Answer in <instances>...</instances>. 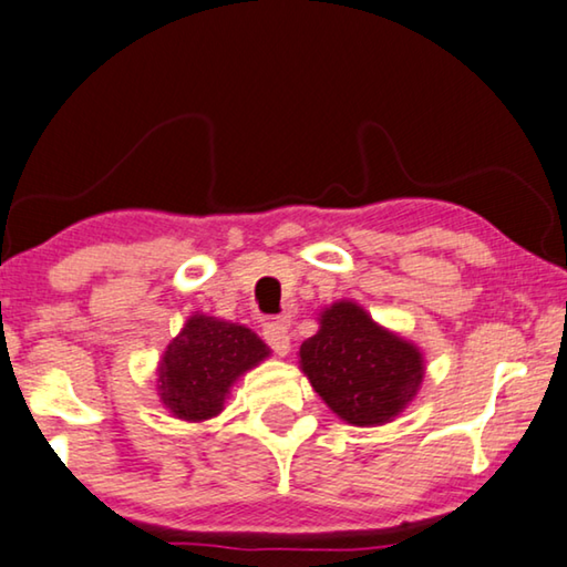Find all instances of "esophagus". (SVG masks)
I'll return each mask as SVG.
<instances>
[{
  "label": "esophagus",
  "instance_id": "obj_1",
  "mask_svg": "<svg viewBox=\"0 0 567 567\" xmlns=\"http://www.w3.org/2000/svg\"><path fill=\"white\" fill-rule=\"evenodd\" d=\"M265 340H267V344H270V348L280 354V358H285L287 352H290V330L285 328V324H267L265 328Z\"/></svg>",
  "mask_w": 567,
  "mask_h": 567
}]
</instances>
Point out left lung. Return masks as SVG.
Returning <instances> with one entry per match:
<instances>
[{"label": "left lung", "mask_w": 567, "mask_h": 567, "mask_svg": "<svg viewBox=\"0 0 567 567\" xmlns=\"http://www.w3.org/2000/svg\"><path fill=\"white\" fill-rule=\"evenodd\" d=\"M318 322L320 330L300 344V370L324 405L354 427L402 415L425 378L417 344L382 328L352 300L324 307Z\"/></svg>", "instance_id": "left-lung-1"}]
</instances>
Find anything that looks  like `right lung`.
<instances>
[{"label": "right lung", "instance_id": "obj_1", "mask_svg": "<svg viewBox=\"0 0 567 567\" xmlns=\"http://www.w3.org/2000/svg\"><path fill=\"white\" fill-rule=\"evenodd\" d=\"M267 358L270 348L245 324L195 312L157 364L162 405L185 422L213 420L235 382Z\"/></svg>", "mask_w": 567, "mask_h": 567}]
</instances>
